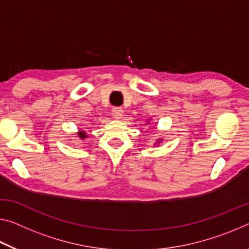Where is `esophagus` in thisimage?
Masks as SVG:
<instances>
[{"mask_svg": "<svg viewBox=\"0 0 249 249\" xmlns=\"http://www.w3.org/2000/svg\"><path fill=\"white\" fill-rule=\"evenodd\" d=\"M112 115L114 118H121L123 116V109L121 107H114L112 109Z\"/></svg>", "mask_w": 249, "mask_h": 249, "instance_id": "34e87169", "label": "esophagus"}]
</instances>
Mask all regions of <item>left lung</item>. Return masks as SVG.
<instances>
[{"label": "left lung", "instance_id": "8db88e82", "mask_svg": "<svg viewBox=\"0 0 249 249\" xmlns=\"http://www.w3.org/2000/svg\"><path fill=\"white\" fill-rule=\"evenodd\" d=\"M159 141H160V140H159Z\"/></svg>", "mask_w": 249, "mask_h": 249}]
</instances>
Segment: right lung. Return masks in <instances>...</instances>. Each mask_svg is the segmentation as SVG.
I'll return each mask as SVG.
<instances>
[{"label":"right lung","mask_w":249,"mask_h":249,"mask_svg":"<svg viewBox=\"0 0 249 249\" xmlns=\"http://www.w3.org/2000/svg\"><path fill=\"white\" fill-rule=\"evenodd\" d=\"M78 136H80L81 139H86V133L85 132H78Z\"/></svg>","instance_id":"right-lung-1"}]
</instances>
